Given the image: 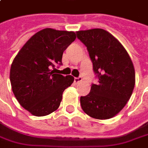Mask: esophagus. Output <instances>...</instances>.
Segmentation results:
<instances>
[{
    "instance_id": "esophagus-1",
    "label": "esophagus",
    "mask_w": 148,
    "mask_h": 148,
    "mask_svg": "<svg viewBox=\"0 0 148 148\" xmlns=\"http://www.w3.org/2000/svg\"><path fill=\"white\" fill-rule=\"evenodd\" d=\"M74 81H75L76 84H79L80 82L82 81V78H81V77H76V78L74 79Z\"/></svg>"
}]
</instances>
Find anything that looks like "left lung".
<instances>
[{"label":"left lung","mask_w":148,"mask_h":148,"mask_svg":"<svg viewBox=\"0 0 148 148\" xmlns=\"http://www.w3.org/2000/svg\"><path fill=\"white\" fill-rule=\"evenodd\" d=\"M86 47L92 62L98 84L90 92L80 97L82 110L88 116L105 120L114 117L131 97L135 84L132 60L122 43L103 29L76 31Z\"/></svg>","instance_id":"1"}]
</instances>
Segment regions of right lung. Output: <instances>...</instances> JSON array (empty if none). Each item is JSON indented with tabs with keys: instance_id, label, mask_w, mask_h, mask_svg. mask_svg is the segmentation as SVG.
Wrapping results in <instances>:
<instances>
[{
	"instance_id": "add662e5",
	"label": "right lung",
	"mask_w": 148,
	"mask_h": 148,
	"mask_svg": "<svg viewBox=\"0 0 148 148\" xmlns=\"http://www.w3.org/2000/svg\"><path fill=\"white\" fill-rule=\"evenodd\" d=\"M73 31L46 28L34 34L15 56L10 68L12 90L19 104L42 117L56 111L63 92L74 81L71 75L56 73L63 53L76 39Z\"/></svg>"
}]
</instances>
